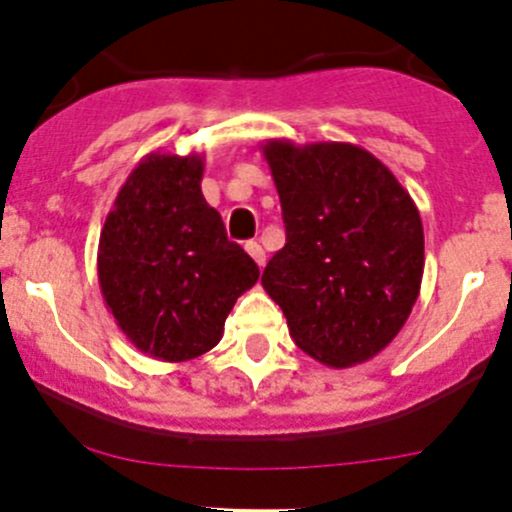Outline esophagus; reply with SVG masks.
Returning a JSON list of instances; mask_svg holds the SVG:
<instances>
[{
    "mask_svg": "<svg viewBox=\"0 0 512 512\" xmlns=\"http://www.w3.org/2000/svg\"><path fill=\"white\" fill-rule=\"evenodd\" d=\"M245 250H247V255H250L252 260L257 262V265H260V267H265V250H262V245H260V242H255V240L245 242Z\"/></svg>",
    "mask_w": 512,
    "mask_h": 512,
    "instance_id": "esophagus-1",
    "label": "esophagus"
}]
</instances>
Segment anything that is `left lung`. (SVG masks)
<instances>
[{
    "instance_id": "1",
    "label": "left lung",
    "mask_w": 512,
    "mask_h": 512,
    "mask_svg": "<svg viewBox=\"0 0 512 512\" xmlns=\"http://www.w3.org/2000/svg\"><path fill=\"white\" fill-rule=\"evenodd\" d=\"M262 153L287 230L262 287L312 359L332 369L369 361L401 332L421 289L416 203L379 158L352 143L272 138Z\"/></svg>"
}]
</instances>
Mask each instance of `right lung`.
I'll list each match as a JSON object with an SVG mask.
<instances>
[{
  "mask_svg": "<svg viewBox=\"0 0 512 512\" xmlns=\"http://www.w3.org/2000/svg\"><path fill=\"white\" fill-rule=\"evenodd\" d=\"M203 156L151 153L113 200L98 240L106 307L143 354L188 361L223 339L237 297L260 277L200 190Z\"/></svg>",
  "mask_w": 512,
  "mask_h": 512,
  "instance_id": "1",
  "label": "right lung"
}]
</instances>
